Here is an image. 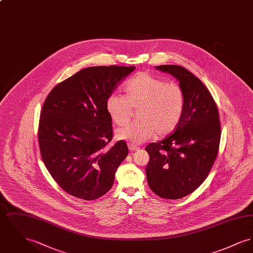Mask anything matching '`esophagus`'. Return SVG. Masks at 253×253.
<instances>
[{"instance_id":"esophagus-1","label":"esophagus","mask_w":253,"mask_h":253,"mask_svg":"<svg viewBox=\"0 0 253 253\" xmlns=\"http://www.w3.org/2000/svg\"><path fill=\"white\" fill-rule=\"evenodd\" d=\"M138 149H139V147H138V146H136V145H129V150H130L131 152H134V151H137Z\"/></svg>"}]
</instances>
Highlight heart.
Listing matches in <instances>:
<instances>
[{
  "label": "heart",
  "mask_w": 253,
  "mask_h": 253,
  "mask_svg": "<svg viewBox=\"0 0 253 253\" xmlns=\"http://www.w3.org/2000/svg\"><path fill=\"white\" fill-rule=\"evenodd\" d=\"M125 96L111 94L106 100V110L112 121L126 125L132 118V108H137L139 121L118 130L120 139L132 143H142L155 133L166 136L173 132L180 123L186 95L178 84L139 73L124 84Z\"/></svg>",
  "instance_id": "b5f03b06"
}]
</instances>
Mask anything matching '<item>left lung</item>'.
I'll return each instance as SVG.
<instances>
[{
	"instance_id": "obj_1",
	"label": "left lung",
	"mask_w": 253,
	"mask_h": 253,
	"mask_svg": "<svg viewBox=\"0 0 253 253\" xmlns=\"http://www.w3.org/2000/svg\"><path fill=\"white\" fill-rule=\"evenodd\" d=\"M157 68L179 81L186 106L173 132L145 148L150 156L146 175L158 196L180 199L204 182L214 164L221 138L219 113L211 94L193 73L179 65Z\"/></svg>"
}]
</instances>
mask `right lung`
Listing matches in <instances>:
<instances>
[{
	"label": "right lung",
	"instance_id": "add662e5",
	"mask_svg": "<svg viewBox=\"0 0 253 253\" xmlns=\"http://www.w3.org/2000/svg\"><path fill=\"white\" fill-rule=\"evenodd\" d=\"M134 66H94L56 85L40 115L41 156L53 179L77 198L95 200L112 188L128 155L120 140L113 146L106 100Z\"/></svg>",
	"mask_w": 253,
	"mask_h": 253
}]
</instances>
